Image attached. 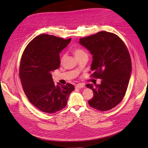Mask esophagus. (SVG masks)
I'll return each instance as SVG.
<instances>
[{"label": "esophagus", "instance_id": "obj_1", "mask_svg": "<svg viewBox=\"0 0 148 148\" xmlns=\"http://www.w3.org/2000/svg\"><path fill=\"white\" fill-rule=\"evenodd\" d=\"M84 87H85V86H84V85L83 84H77L76 86H75V87L77 88H79V89L82 88H83Z\"/></svg>", "mask_w": 148, "mask_h": 148}]
</instances>
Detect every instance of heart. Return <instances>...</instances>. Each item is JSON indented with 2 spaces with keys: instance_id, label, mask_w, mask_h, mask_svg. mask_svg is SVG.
<instances>
[{
  "instance_id": "1",
  "label": "heart",
  "mask_w": 148,
  "mask_h": 148,
  "mask_svg": "<svg viewBox=\"0 0 148 148\" xmlns=\"http://www.w3.org/2000/svg\"><path fill=\"white\" fill-rule=\"evenodd\" d=\"M73 53L75 56V57L77 58V57H80L82 55H84V54H87L83 50L81 49H79V48H75L73 50ZM64 55H62L61 56V61H62V60L64 59Z\"/></svg>"
}]
</instances>
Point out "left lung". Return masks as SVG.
<instances>
[{
	"instance_id": "1",
	"label": "left lung",
	"mask_w": 148,
	"mask_h": 148,
	"mask_svg": "<svg viewBox=\"0 0 148 148\" xmlns=\"http://www.w3.org/2000/svg\"><path fill=\"white\" fill-rule=\"evenodd\" d=\"M79 43L92 55L91 76L101 79L100 84L86 85L94 93L88 103L98 111L110 110L121 102L128 86L132 71L128 50L117 35L105 31L81 38Z\"/></svg>"
}]
</instances>
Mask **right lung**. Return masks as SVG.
Masks as SVG:
<instances>
[{"label": "right lung", "instance_id": "add662e5", "mask_svg": "<svg viewBox=\"0 0 148 148\" xmlns=\"http://www.w3.org/2000/svg\"><path fill=\"white\" fill-rule=\"evenodd\" d=\"M71 40L42 34L27 45L21 58L19 76L23 91L29 101L42 112L52 114L64 108L75 89L71 84L56 85L51 75L60 67V53Z\"/></svg>", "mask_w": 148, "mask_h": 148}]
</instances>
